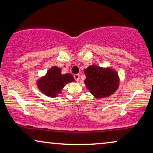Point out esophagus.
<instances>
[{
	"instance_id": "esophagus-1",
	"label": "esophagus",
	"mask_w": 153,
	"mask_h": 153,
	"mask_svg": "<svg viewBox=\"0 0 153 153\" xmlns=\"http://www.w3.org/2000/svg\"><path fill=\"white\" fill-rule=\"evenodd\" d=\"M74 79H75V80H76V81H79V79H80V76H79V74H74Z\"/></svg>"
}]
</instances>
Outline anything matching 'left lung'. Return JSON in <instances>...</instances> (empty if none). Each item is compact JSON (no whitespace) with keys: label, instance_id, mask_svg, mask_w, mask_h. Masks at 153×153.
I'll list each match as a JSON object with an SVG mask.
<instances>
[{"label":"left lung","instance_id":"1","mask_svg":"<svg viewBox=\"0 0 153 153\" xmlns=\"http://www.w3.org/2000/svg\"><path fill=\"white\" fill-rule=\"evenodd\" d=\"M84 73L86 76L84 83L96 98L109 97L119 88L118 74L111 68H102L94 64L85 69Z\"/></svg>","mask_w":153,"mask_h":153}]
</instances>
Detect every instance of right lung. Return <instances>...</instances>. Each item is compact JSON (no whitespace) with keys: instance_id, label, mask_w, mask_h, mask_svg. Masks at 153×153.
Instances as JSON below:
<instances>
[{"instance_id":"add662e5","label":"right lung","mask_w":153,"mask_h":153,"mask_svg":"<svg viewBox=\"0 0 153 153\" xmlns=\"http://www.w3.org/2000/svg\"><path fill=\"white\" fill-rule=\"evenodd\" d=\"M74 79L70 73L62 74V69L53 66L46 74L37 80V86L44 94L51 98L57 97L62 93L65 85L74 82Z\"/></svg>"}]
</instances>
